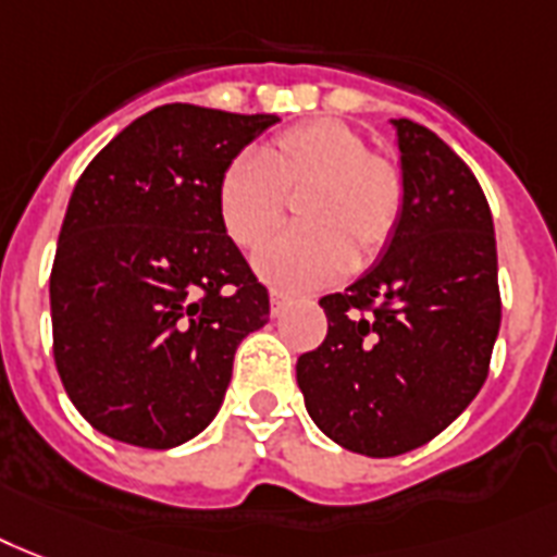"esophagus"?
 <instances>
[{
  "mask_svg": "<svg viewBox=\"0 0 557 557\" xmlns=\"http://www.w3.org/2000/svg\"><path fill=\"white\" fill-rule=\"evenodd\" d=\"M286 302H288L286 294L271 292V314H274V318H280V314H283V309H286Z\"/></svg>",
  "mask_w": 557,
  "mask_h": 557,
  "instance_id": "esophagus-1",
  "label": "esophagus"
}]
</instances>
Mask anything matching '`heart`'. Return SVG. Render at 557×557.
<instances>
[{
    "label": "heart",
    "instance_id": "b5f03b06",
    "mask_svg": "<svg viewBox=\"0 0 557 557\" xmlns=\"http://www.w3.org/2000/svg\"><path fill=\"white\" fill-rule=\"evenodd\" d=\"M302 232L271 239L255 255L257 274L286 292L318 288L355 263H369L404 214V176L369 153L366 139L337 120L302 122L260 153H239L216 183V214L239 248L277 232L286 197H300Z\"/></svg>",
    "mask_w": 557,
    "mask_h": 557
}]
</instances>
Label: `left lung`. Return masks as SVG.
I'll return each instance as SVG.
<instances>
[{
	"label": "left lung",
	"mask_w": 557,
	"mask_h": 557,
	"mask_svg": "<svg viewBox=\"0 0 557 557\" xmlns=\"http://www.w3.org/2000/svg\"><path fill=\"white\" fill-rule=\"evenodd\" d=\"M406 200L383 257L320 300L329 334L297 360L325 437L395 458L437 437L481 392L500 329L490 202L437 134L392 120Z\"/></svg>",
	"instance_id": "left-lung-1"
}]
</instances>
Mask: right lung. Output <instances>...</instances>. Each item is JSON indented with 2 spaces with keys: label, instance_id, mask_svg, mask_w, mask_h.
<instances>
[{
  "label": "right lung",
  "instance_id": "obj_1",
  "mask_svg": "<svg viewBox=\"0 0 557 557\" xmlns=\"http://www.w3.org/2000/svg\"><path fill=\"white\" fill-rule=\"evenodd\" d=\"M274 114L160 106L90 160L51 271L53 360L102 435L174 449L214 420L269 292L216 214V183Z\"/></svg>",
  "mask_w": 557,
  "mask_h": 557
}]
</instances>
